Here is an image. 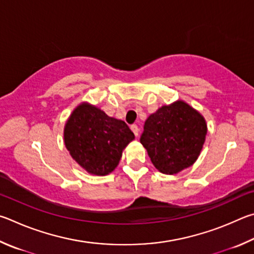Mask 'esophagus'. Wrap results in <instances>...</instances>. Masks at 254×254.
I'll return each instance as SVG.
<instances>
[{"label":"esophagus","mask_w":254,"mask_h":254,"mask_svg":"<svg viewBox=\"0 0 254 254\" xmlns=\"http://www.w3.org/2000/svg\"><path fill=\"white\" fill-rule=\"evenodd\" d=\"M130 129L132 130V132H134L135 136H138V132H139V128L137 125H131L130 126Z\"/></svg>","instance_id":"34e87169"}]
</instances>
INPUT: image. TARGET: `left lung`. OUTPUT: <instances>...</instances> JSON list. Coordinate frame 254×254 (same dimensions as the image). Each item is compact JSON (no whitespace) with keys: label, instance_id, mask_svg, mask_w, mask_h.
Here are the masks:
<instances>
[{"label":"left lung","instance_id":"1","mask_svg":"<svg viewBox=\"0 0 254 254\" xmlns=\"http://www.w3.org/2000/svg\"><path fill=\"white\" fill-rule=\"evenodd\" d=\"M206 132L202 116L185 102L176 101L149 116L140 143L159 172L176 174L196 161Z\"/></svg>","mask_w":254,"mask_h":254}]
</instances>
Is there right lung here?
Returning <instances> with one entry per match:
<instances>
[{
	"mask_svg": "<svg viewBox=\"0 0 254 254\" xmlns=\"http://www.w3.org/2000/svg\"><path fill=\"white\" fill-rule=\"evenodd\" d=\"M134 138L126 123L88 104L78 106L64 127L66 149L80 166L95 175L113 172L123 149Z\"/></svg>",
	"mask_w": 254,
	"mask_h": 254,
	"instance_id": "obj_1",
	"label": "right lung"
}]
</instances>
